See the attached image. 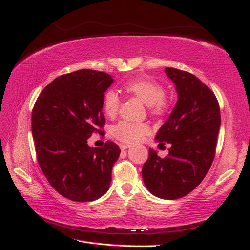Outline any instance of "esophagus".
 Instances as JSON below:
<instances>
[{
    "label": "esophagus",
    "mask_w": 250,
    "mask_h": 250,
    "mask_svg": "<svg viewBox=\"0 0 250 250\" xmlns=\"http://www.w3.org/2000/svg\"><path fill=\"white\" fill-rule=\"evenodd\" d=\"M128 148H130V145H128V144H121V145H120V149H121V150L128 149Z\"/></svg>",
    "instance_id": "34e87169"
}]
</instances>
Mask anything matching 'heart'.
<instances>
[{
    "mask_svg": "<svg viewBox=\"0 0 250 250\" xmlns=\"http://www.w3.org/2000/svg\"><path fill=\"white\" fill-rule=\"evenodd\" d=\"M126 92L135 95L143 103L149 106L152 115L160 116L167 109V100L166 98V89L161 83L151 78L142 77L131 81L125 86ZM120 107V98L114 90H108L104 94L103 109L106 116L113 118L118 113ZM150 133V129L143 122H133L121 120L111 126V135L115 139L126 144H132L141 141L145 135Z\"/></svg>",
    "mask_w": 250,
    "mask_h": 250,
    "instance_id": "1",
    "label": "heart"
}]
</instances>
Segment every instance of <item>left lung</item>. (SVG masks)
I'll return each mask as SVG.
<instances>
[{"mask_svg":"<svg viewBox=\"0 0 250 250\" xmlns=\"http://www.w3.org/2000/svg\"><path fill=\"white\" fill-rule=\"evenodd\" d=\"M178 100L156 136L159 146L171 144L166 158L149 148L142 168L146 188L160 199L176 200L194 190L214 161L220 108L214 92L193 74L166 67Z\"/></svg>","mask_w":250,"mask_h":250,"instance_id":"8db88e82","label":"left lung"}]
</instances>
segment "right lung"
<instances>
[{
	"instance_id": "obj_1",
	"label": "right lung",
	"mask_w": 250,
	"mask_h": 250,
	"mask_svg": "<svg viewBox=\"0 0 250 250\" xmlns=\"http://www.w3.org/2000/svg\"><path fill=\"white\" fill-rule=\"evenodd\" d=\"M113 82L93 70L64 74L44 88L32 109L37 162L51 187L71 201H94L109 188L119 146L107 141L91 148L87 140L105 134L103 99Z\"/></svg>"
}]
</instances>
